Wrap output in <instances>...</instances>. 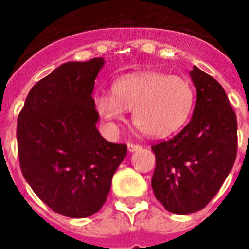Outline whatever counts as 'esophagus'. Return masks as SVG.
<instances>
[{
  "instance_id": "1",
  "label": "esophagus",
  "mask_w": 249,
  "mask_h": 249,
  "mask_svg": "<svg viewBox=\"0 0 249 249\" xmlns=\"http://www.w3.org/2000/svg\"><path fill=\"white\" fill-rule=\"evenodd\" d=\"M141 148H142V146H140V144L128 143V150H129V152H134V151H138V150H141Z\"/></svg>"
}]
</instances>
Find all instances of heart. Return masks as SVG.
I'll return each mask as SVG.
<instances>
[{
	"label": "heart",
	"mask_w": 249,
	"mask_h": 249,
	"mask_svg": "<svg viewBox=\"0 0 249 249\" xmlns=\"http://www.w3.org/2000/svg\"><path fill=\"white\" fill-rule=\"evenodd\" d=\"M195 91L189 80L164 72H141L116 80L112 95L97 94L94 108L111 132L119 130L126 111L141 132L154 138L170 136L187 123Z\"/></svg>",
	"instance_id": "heart-1"
}]
</instances>
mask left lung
Masks as SVG:
<instances>
[{"label":"left lung","instance_id":"8db88e82","mask_svg":"<svg viewBox=\"0 0 249 249\" xmlns=\"http://www.w3.org/2000/svg\"><path fill=\"white\" fill-rule=\"evenodd\" d=\"M196 88L191 120L177 136L154 144L155 197L174 214L200 211L230 173L238 150V123L224 88L194 66Z\"/></svg>","mask_w":249,"mask_h":249}]
</instances>
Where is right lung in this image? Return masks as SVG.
I'll return each instance as SVG.
<instances>
[{"label": "right lung", "instance_id": "obj_1", "mask_svg": "<svg viewBox=\"0 0 249 249\" xmlns=\"http://www.w3.org/2000/svg\"><path fill=\"white\" fill-rule=\"evenodd\" d=\"M105 60L67 62L41 79L18 116L19 164L37 196L62 216L84 218L105 204L126 144L98 132L91 97Z\"/></svg>", "mask_w": 249, "mask_h": 249}]
</instances>
